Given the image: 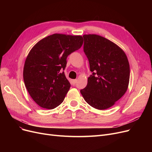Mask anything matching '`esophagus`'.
<instances>
[{"label": "esophagus", "mask_w": 152, "mask_h": 152, "mask_svg": "<svg viewBox=\"0 0 152 152\" xmlns=\"http://www.w3.org/2000/svg\"><path fill=\"white\" fill-rule=\"evenodd\" d=\"M77 80L76 79L72 80H71V83H72V84H73V85H75V84L77 83Z\"/></svg>", "instance_id": "esophagus-1"}]
</instances>
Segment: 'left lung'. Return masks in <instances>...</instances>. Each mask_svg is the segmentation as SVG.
<instances>
[{"label":"left lung","instance_id":"1","mask_svg":"<svg viewBox=\"0 0 152 152\" xmlns=\"http://www.w3.org/2000/svg\"><path fill=\"white\" fill-rule=\"evenodd\" d=\"M83 37L84 52L93 73L80 93L91 107L107 109L127 91L129 63L124 50L112 41L95 34L84 35Z\"/></svg>","mask_w":152,"mask_h":152}]
</instances>
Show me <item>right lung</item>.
<instances>
[{
	"mask_svg": "<svg viewBox=\"0 0 152 152\" xmlns=\"http://www.w3.org/2000/svg\"><path fill=\"white\" fill-rule=\"evenodd\" d=\"M80 35L54 34L40 40L25 60L23 80L26 88L40 107L53 109L60 104L70 84L63 70L68 55L81 48Z\"/></svg>",
	"mask_w": 152,
	"mask_h": 152,
	"instance_id": "obj_1",
	"label": "right lung"
}]
</instances>
